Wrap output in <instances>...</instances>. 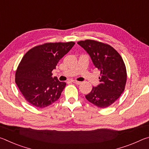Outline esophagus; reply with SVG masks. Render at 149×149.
I'll list each match as a JSON object with an SVG mask.
<instances>
[{
    "label": "esophagus",
    "mask_w": 149,
    "mask_h": 149,
    "mask_svg": "<svg viewBox=\"0 0 149 149\" xmlns=\"http://www.w3.org/2000/svg\"><path fill=\"white\" fill-rule=\"evenodd\" d=\"M72 82L74 83V84H77V85H79V84H81V82L78 81H75V80H73Z\"/></svg>",
    "instance_id": "obj_1"
}]
</instances>
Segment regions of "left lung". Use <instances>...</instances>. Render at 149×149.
I'll return each mask as SVG.
<instances>
[{
	"mask_svg": "<svg viewBox=\"0 0 149 149\" xmlns=\"http://www.w3.org/2000/svg\"><path fill=\"white\" fill-rule=\"evenodd\" d=\"M100 72L99 84L85 95L88 101L104 108L113 104L125 89L127 72L122 58L114 48L102 42L85 40L77 42Z\"/></svg>",
	"mask_w": 149,
	"mask_h": 149,
	"instance_id": "obj_1",
	"label": "left lung"
}]
</instances>
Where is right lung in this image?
I'll use <instances>...</instances> for the list:
<instances>
[{
    "label": "right lung",
    "instance_id": "1",
    "mask_svg": "<svg viewBox=\"0 0 149 149\" xmlns=\"http://www.w3.org/2000/svg\"><path fill=\"white\" fill-rule=\"evenodd\" d=\"M74 45V42L46 43L30 49L22 58L15 81L31 105L45 108L59 99L66 84L52 77V71Z\"/></svg>",
    "mask_w": 149,
    "mask_h": 149
}]
</instances>
